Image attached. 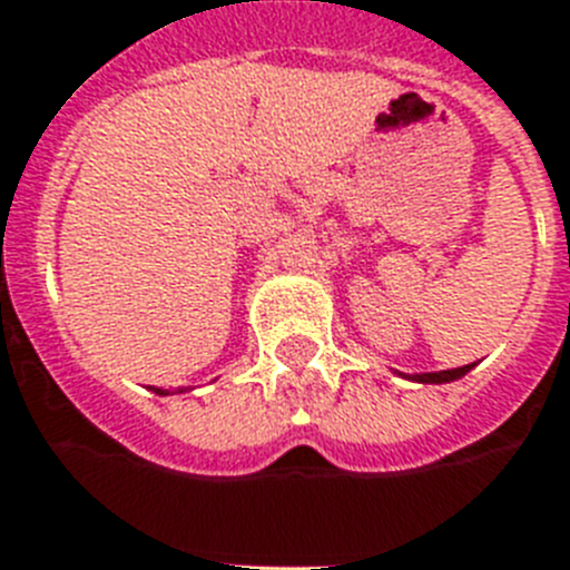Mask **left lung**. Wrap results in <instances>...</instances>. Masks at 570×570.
I'll return each instance as SVG.
<instances>
[{"label":"left lung","instance_id":"8db88e82","mask_svg":"<svg viewBox=\"0 0 570 570\" xmlns=\"http://www.w3.org/2000/svg\"><path fill=\"white\" fill-rule=\"evenodd\" d=\"M470 367H473V364H468V367H456V370H442V373H422V375H415V381H424V384H444V381L462 379Z\"/></svg>","mask_w":570,"mask_h":570}]
</instances>
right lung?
Instances as JSON below:
<instances>
[{
  "label": "right lung",
  "mask_w": 570,
  "mask_h": 570,
  "mask_svg": "<svg viewBox=\"0 0 570 570\" xmlns=\"http://www.w3.org/2000/svg\"><path fill=\"white\" fill-rule=\"evenodd\" d=\"M157 393H160V395H168V393H166V390H157Z\"/></svg>",
  "instance_id": "obj_1"
}]
</instances>
